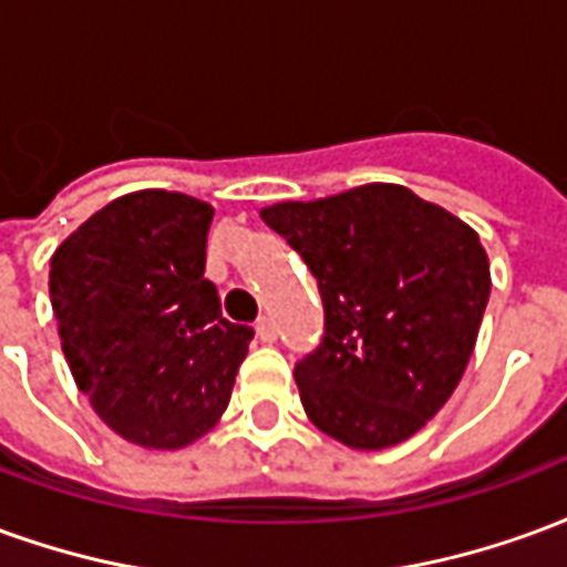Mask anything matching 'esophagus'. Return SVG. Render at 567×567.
<instances>
[{
    "label": "esophagus",
    "mask_w": 567,
    "mask_h": 567,
    "mask_svg": "<svg viewBox=\"0 0 567 567\" xmlns=\"http://www.w3.org/2000/svg\"><path fill=\"white\" fill-rule=\"evenodd\" d=\"M255 331H258L260 343H276V337H279V328H276V321H272L270 316H264V319H258V324H255Z\"/></svg>",
    "instance_id": "34e87169"
}]
</instances>
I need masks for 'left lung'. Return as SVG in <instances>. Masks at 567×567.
Here are the masks:
<instances>
[{
  "label": "left lung",
  "mask_w": 567,
  "mask_h": 567,
  "mask_svg": "<svg viewBox=\"0 0 567 567\" xmlns=\"http://www.w3.org/2000/svg\"><path fill=\"white\" fill-rule=\"evenodd\" d=\"M260 218L307 260L324 303L319 349L295 368L309 422L352 450L413 437L474 355L492 291L480 236L382 182Z\"/></svg>",
  "instance_id": "1"
}]
</instances>
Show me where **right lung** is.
<instances>
[{
    "label": "right lung",
    "mask_w": 567,
    "mask_h": 567,
    "mask_svg": "<svg viewBox=\"0 0 567 567\" xmlns=\"http://www.w3.org/2000/svg\"><path fill=\"white\" fill-rule=\"evenodd\" d=\"M209 203L136 190L91 215L51 258L63 355L96 416L145 450L215 427L255 331L221 316L203 276Z\"/></svg>",
    "instance_id": "obj_1"
}]
</instances>
